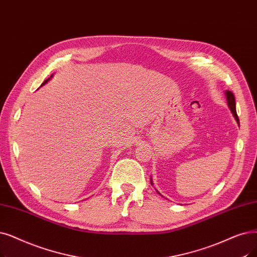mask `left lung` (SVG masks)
<instances>
[{"instance_id":"obj_1","label":"left lung","mask_w":257,"mask_h":257,"mask_svg":"<svg viewBox=\"0 0 257 257\" xmlns=\"http://www.w3.org/2000/svg\"><path fill=\"white\" fill-rule=\"evenodd\" d=\"M226 96H227V102H228V106H229V108L231 110V112H232L234 118L236 119L237 124L239 125V119H238V116H237V113H236V106H235V98H234V94L231 91L227 90L226 91ZM150 183L153 186V182H152V178L151 177H150ZM158 193H160V192L158 191Z\"/></svg>"}]
</instances>
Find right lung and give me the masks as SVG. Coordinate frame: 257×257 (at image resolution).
<instances>
[{
	"label": "right lung",
	"instance_id": "obj_1",
	"mask_svg": "<svg viewBox=\"0 0 257 257\" xmlns=\"http://www.w3.org/2000/svg\"><path fill=\"white\" fill-rule=\"evenodd\" d=\"M50 77H52V75H51V76H50ZM50 77H49V79H48V80H46V81H45V82H44V83H43V84H42V86H43V85H45V84H46V83H47V82H48V81H49V80H50Z\"/></svg>",
	"mask_w": 257,
	"mask_h": 257
}]
</instances>
